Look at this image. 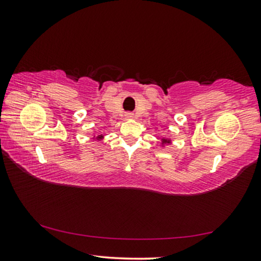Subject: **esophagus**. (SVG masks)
Masks as SVG:
<instances>
[{
	"instance_id": "34e87169",
	"label": "esophagus",
	"mask_w": 261,
	"mask_h": 261,
	"mask_svg": "<svg viewBox=\"0 0 261 261\" xmlns=\"http://www.w3.org/2000/svg\"><path fill=\"white\" fill-rule=\"evenodd\" d=\"M125 117H126V118H132V117H134V114L126 113V114H125Z\"/></svg>"
}]
</instances>
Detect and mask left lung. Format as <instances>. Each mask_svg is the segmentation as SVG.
Returning a JSON list of instances; mask_svg holds the SVG:
<instances>
[{"label":"left lung","instance_id":"left-lung-1","mask_svg":"<svg viewBox=\"0 0 261 261\" xmlns=\"http://www.w3.org/2000/svg\"><path fill=\"white\" fill-rule=\"evenodd\" d=\"M171 140L170 139H167V138H162V145L165 144H170Z\"/></svg>","mask_w":261,"mask_h":261}]
</instances>
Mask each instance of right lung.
Returning a JSON list of instances; mask_svg holds the SVG:
<instances>
[{"instance_id":"add662e5","label":"right lung","mask_w":261,"mask_h":261,"mask_svg":"<svg viewBox=\"0 0 261 261\" xmlns=\"http://www.w3.org/2000/svg\"><path fill=\"white\" fill-rule=\"evenodd\" d=\"M101 139H103V136H102V135L96 136V140H101Z\"/></svg>"}]
</instances>
